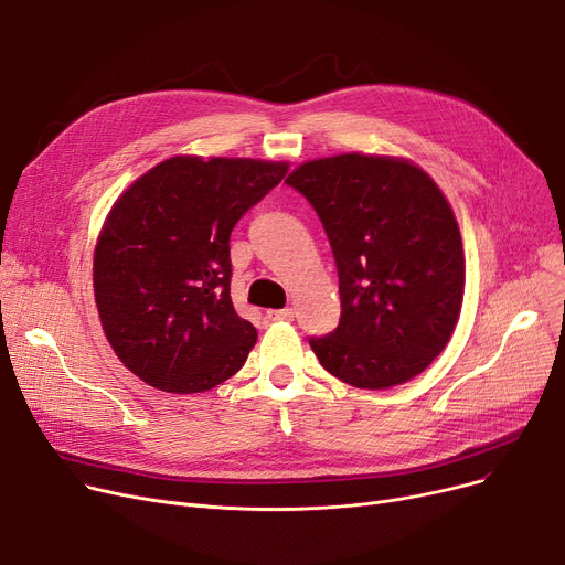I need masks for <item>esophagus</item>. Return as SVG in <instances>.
I'll use <instances>...</instances> for the list:
<instances>
[{
  "label": "esophagus",
  "mask_w": 565,
  "mask_h": 565,
  "mask_svg": "<svg viewBox=\"0 0 565 565\" xmlns=\"http://www.w3.org/2000/svg\"><path fill=\"white\" fill-rule=\"evenodd\" d=\"M266 317L271 321H291L294 319V310L291 308H280V310H268Z\"/></svg>",
  "instance_id": "34e87169"
}]
</instances>
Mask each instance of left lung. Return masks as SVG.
Returning <instances> with one entry per match:
<instances>
[{
	"label": "left lung",
	"instance_id": "obj_1",
	"mask_svg": "<svg viewBox=\"0 0 565 565\" xmlns=\"http://www.w3.org/2000/svg\"><path fill=\"white\" fill-rule=\"evenodd\" d=\"M317 211L338 266L340 321L308 338L319 363L356 388L405 384L448 344L465 294L458 223L407 160L342 153L287 181Z\"/></svg>",
	"mask_w": 565,
	"mask_h": 565
}]
</instances>
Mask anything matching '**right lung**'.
I'll list each match as a JSON object with an SVG mask.
<instances>
[{
    "label": "right lung",
    "instance_id": "right-lung-1",
    "mask_svg": "<svg viewBox=\"0 0 565 565\" xmlns=\"http://www.w3.org/2000/svg\"><path fill=\"white\" fill-rule=\"evenodd\" d=\"M285 163L174 156L117 200L94 255L100 324L121 363L168 393H202L257 340L232 306L230 234Z\"/></svg>",
    "mask_w": 565,
    "mask_h": 565
}]
</instances>
